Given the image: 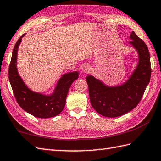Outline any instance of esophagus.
Returning a JSON list of instances; mask_svg holds the SVG:
<instances>
[{
	"label": "esophagus",
	"mask_w": 161,
	"mask_h": 161,
	"mask_svg": "<svg viewBox=\"0 0 161 161\" xmlns=\"http://www.w3.org/2000/svg\"><path fill=\"white\" fill-rule=\"evenodd\" d=\"M91 70V66H88V65H87V66H85L83 68V73L87 74V73H90Z\"/></svg>",
	"instance_id": "esophagus-1"
}]
</instances>
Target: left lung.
Masks as SVG:
<instances>
[{
	"label": "left lung",
	"instance_id": "8db88e82",
	"mask_svg": "<svg viewBox=\"0 0 161 161\" xmlns=\"http://www.w3.org/2000/svg\"><path fill=\"white\" fill-rule=\"evenodd\" d=\"M129 38V44L138 53V61L134 71L125 83L110 86L92 75L86 79L91 106L105 117H118L134 108L150 81L152 73L148 47L133 31Z\"/></svg>",
	"mask_w": 161,
	"mask_h": 161
}]
</instances>
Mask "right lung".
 <instances>
[{
    "instance_id": "obj_1",
    "label": "right lung",
    "mask_w": 161,
    "mask_h": 161,
    "mask_svg": "<svg viewBox=\"0 0 161 161\" xmlns=\"http://www.w3.org/2000/svg\"><path fill=\"white\" fill-rule=\"evenodd\" d=\"M24 34L17 41L13 49L9 67V81L14 95L19 106L24 111L39 118H49L59 115L66 104L68 92L71 84L79 77V72L63 75L59 79L53 93L43 95L32 91L26 86L17 70V52Z\"/></svg>"
}]
</instances>
